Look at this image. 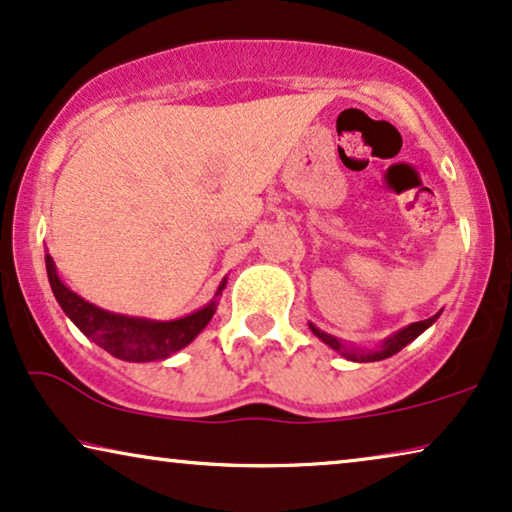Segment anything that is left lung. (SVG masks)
<instances>
[{"label": "left lung", "instance_id": "8db88e82", "mask_svg": "<svg viewBox=\"0 0 512 512\" xmlns=\"http://www.w3.org/2000/svg\"><path fill=\"white\" fill-rule=\"evenodd\" d=\"M438 317H440V312L433 314L431 319L415 321V324L401 328V331L394 333V335H391V338L384 340L382 347L380 349H373V352H368V349H361V352H359V349H354V347H345V342L335 338V335H328L324 331H319V328L314 326V324H310V328H312V333L317 335L321 342H326L328 347H333L335 352H340L342 356H347V359H352V361H382V359H387V356H394V354L401 352L405 345H410V342L415 340L417 335H422L426 328H429Z\"/></svg>", "mask_w": 512, "mask_h": 512}]
</instances>
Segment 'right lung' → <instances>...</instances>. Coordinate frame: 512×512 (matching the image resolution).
Listing matches in <instances>:
<instances>
[{"label": "right lung", "mask_w": 512, "mask_h": 512, "mask_svg": "<svg viewBox=\"0 0 512 512\" xmlns=\"http://www.w3.org/2000/svg\"><path fill=\"white\" fill-rule=\"evenodd\" d=\"M46 272L48 282H51L53 296L58 300L62 312L74 321L76 328L100 345L104 352L121 361L130 363H146V361H160L172 356L179 349L198 338V333L209 324V319L216 312V296L226 289V279H223L219 291H216L214 300L202 310L188 314V317L174 319V321H153V319H139L128 317V314L107 312L97 307L81 296H76L72 289H67L60 282L58 270H55L53 258L46 254Z\"/></svg>", "instance_id": "1"}]
</instances>
